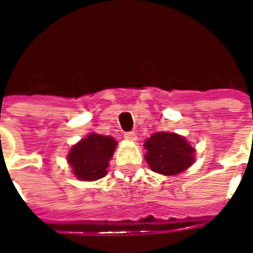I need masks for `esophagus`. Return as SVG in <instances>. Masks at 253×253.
Returning <instances> with one entry per match:
<instances>
[{"label":"esophagus","mask_w":253,"mask_h":253,"mask_svg":"<svg viewBox=\"0 0 253 253\" xmlns=\"http://www.w3.org/2000/svg\"><path fill=\"white\" fill-rule=\"evenodd\" d=\"M125 138H126L127 140H132V142H134V140H136V134L132 132V131H131V132H125Z\"/></svg>","instance_id":"esophagus-1"}]
</instances>
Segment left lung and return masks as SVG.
<instances>
[{
    "label": "left lung",
    "instance_id": "1",
    "mask_svg": "<svg viewBox=\"0 0 253 253\" xmlns=\"http://www.w3.org/2000/svg\"><path fill=\"white\" fill-rule=\"evenodd\" d=\"M146 162L154 172L171 176L186 171L195 161V148L175 132H155L144 142Z\"/></svg>",
    "mask_w": 253,
    "mask_h": 253
}]
</instances>
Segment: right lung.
<instances>
[{
  "label": "right lung",
  "mask_w": 253,
  "mask_h": 253,
  "mask_svg": "<svg viewBox=\"0 0 253 253\" xmlns=\"http://www.w3.org/2000/svg\"><path fill=\"white\" fill-rule=\"evenodd\" d=\"M117 144V140L111 136L95 132L88 134L69 151L67 162L73 169V173L84 182L103 178L107 173L109 162L113 158Z\"/></svg>",
  "instance_id": "obj_1"
}]
</instances>
